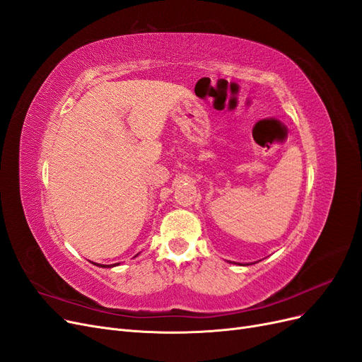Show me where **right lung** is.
<instances>
[{"instance_id": "right-lung-1", "label": "right lung", "mask_w": 362, "mask_h": 362, "mask_svg": "<svg viewBox=\"0 0 362 362\" xmlns=\"http://www.w3.org/2000/svg\"><path fill=\"white\" fill-rule=\"evenodd\" d=\"M95 265V264H94ZM115 265H119V264H114V265H100V264H98L97 267H102V268H110V267H115Z\"/></svg>"}]
</instances>
